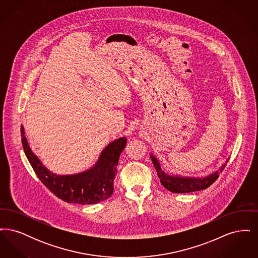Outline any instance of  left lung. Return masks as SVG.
<instances>
[{"label": "left lung", "instance_id": "obj_1", "mask_svg": "<svg viewBox=\"0 0 258 258\" xmlns=\"http://www.w3.org/2000/svg\"><path fill=\"white\" fill-rule=\"evenodd\" d=\"M151 160L157 170L158 176L160 178L161 184L171 192L175 194H185L192 192L197 190H202L207 188L213 184L220 176V173L224 169L228 160L221 165L219 170L213 172L205 177H188V176H181V175H173L164 171L161 168L160 161L156 158L155 155L150 154Z\"/></svg>", "mask_w": 258, "mask_h": 258}]
</instances>
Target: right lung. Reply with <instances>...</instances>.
<instances>
[{
    "label": "right lung",
    "instance_id": "add662e5",
    "mask_svg": "<svg viewBox=\"0 0 258 258\" xmlns=\"http://www.w3.org/2000/svg\"><path fill=\"white\" fill-rule=\"evenodd\" d=\"M21 137L25 155L38 179L51 192L68 203L96 204L109 198L114 190L119 157L126 144L123 136L110 142L100 153L96 163L85 171L59 175L48 170L33 153L21 125Z\"/></svg>",
    "mask_w": 258,
    "mask_h": 258
}]
</instances>
